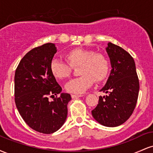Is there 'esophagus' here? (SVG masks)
<instances>
[{"label": "esophagus", "instance_id": "obj_1", "mask_svg": "<svg viewBox=\"0 0 153 153\" xmlns=\"http://www.w3.org/2000/svg\"><path fill=\"white\" fill-rule=\"evenodd\" d=\"M82 95H78V94H72L71 97L73 99H76V98H79V97H82Z\"/></svg>", "mask_w": 153, "mask_h": 153}]
</instances>
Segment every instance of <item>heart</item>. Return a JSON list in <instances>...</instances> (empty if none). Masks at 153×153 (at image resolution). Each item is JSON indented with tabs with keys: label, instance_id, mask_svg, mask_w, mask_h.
I'll list each match as a JSON object with an SVG mask.
<instances>
[{
	"label": "heart",
	"instance_id": "1",
	"mask_svg": "<svg viewBox=\"0 0 153 153\" xmlns=\"http://www.w3.org/2000/svg\"><path fill=\"white\" fill-rule=\"evenodd\" d=\"M67 62L58 59L50 63L52 74L59 80L71 76L73 68H78L80 76L72 79L65 85L68 92L80 94L85 92L94 80L101 82L106 79L110 71V60L105 54L91 50L75 48L65 54Z\"/></svg>",
	"mask_w": 153,
	"mask_h": 153
}]
</instances>
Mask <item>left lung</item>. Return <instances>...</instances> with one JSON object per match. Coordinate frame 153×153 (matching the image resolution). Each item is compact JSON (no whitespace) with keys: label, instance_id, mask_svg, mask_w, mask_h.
I'll use <instances>...</instances> for the list:
<instances>
[{"label":"left lung","instance_id":"left-lung-1","mask_svg":"<svg viewBox=\"0 0 153 153\" xmlns=\"http://www.w3.org/2000/svg\"><path fill=\"white\" fill-rule=\"evenodd\" d=\"M112 70L92 115L98 122L109 127H117L127 120L137 102L140 82L133 57L119 46L109 42L106 48Z\"/></svg>","mask_w":153,"mask_h":153}]
</instances>
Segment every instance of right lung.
I'll return each instance as SVG.
<instances>
[{"mask_svg": "<svg viewBox=\"0 0 153 153\" xmlns=\"http://www.w3.org/2000/svg\"><path fill=\"white\" fill-rule=\"evenodd\" d=\"M57 52L47 43L29 51L21 59L15 72V103L29 127L43 134L57 131L65 122L71 95L61 94L62 88L50 71ZM56 97H54V96ZM53 99L52 101L49 98Z\"/></svg>", "mask_w": 153, "mask_h": 153, "instance_id": "add662e5", "label": "right lung"}]
</instances>
